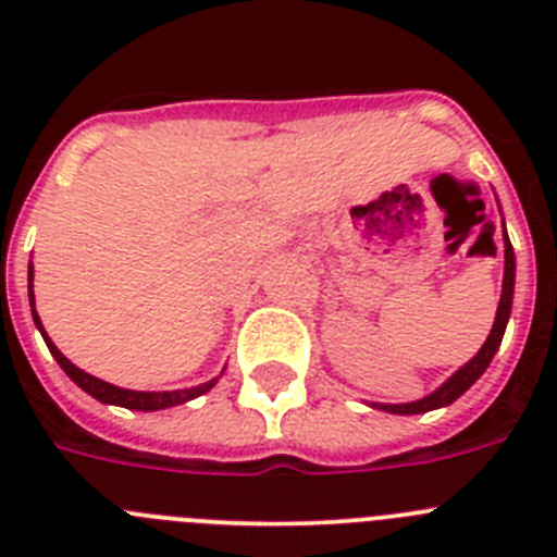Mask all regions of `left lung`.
Returning <instances> with one entry per match:
<instances>
[{"label":"left lung","instance_id":"8db88e82","mask_svg":"<svg viewBox=\"0 0 557 557\" xmlns=\"http://www.w3.org/2000/svg\"><path fill=\"white\" fill-rule=\"evenodd\" d=\"M502 239H505V275H502V298H499V307H496V318H494V326H491L488 339L482 343L480 351L460 368V371L451 373L446 379L444 385L432 391L430 396L418 398V401H407V405H379L373 401V410H385L393 412V416H418V412H430L437 410V407H449L451 401L462 396V393L469 391L474 385L476 379L485 373V368L491 366V359L494 354L499 351L502 346V337H505V326L510 321V307H513V284H516V256H513V245L508 239V231H505V220H502Z\"/></svg>","mask_w":557,"mask_h":557}]
</instances>
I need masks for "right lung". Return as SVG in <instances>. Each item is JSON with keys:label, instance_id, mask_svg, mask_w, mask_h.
I'll use <instances>...</instances> for the list:
<instances>
[{"label": "right lung", "instance_id": "right-lung-1", "mask_svg": "<svg viewBox=\"0 0 557 557\" xmlns=\"http://www.w3.org/2000/svg\"><path fill=\"white\" fill-rule=\"evenodd\" d=\"M27 289H29V307H33V321H36L38 332H41L44 343H47L49 354L58 359V366L63 368V373H66L72 382H75L81 391H86L88 396H95L97 401H102V405H113V407H125V410H141V412H152V410H166V407H175V405H186V401H191V398L203 396V393H209L211 387L218 385V379H209V382H203V385L198 387H186V391H125V387H116L111 385V382H102V379L91 376V373L81 371V368L75 366V362H69L66 357H63L61 351H58V346L49 339V334L44 332L41 326V318H38L36 312V298H33V262H29V270H27ZM225 371V368H223Z\"/></svg>", "mask_w": 557, "mask_h": 557}]
</instances>
